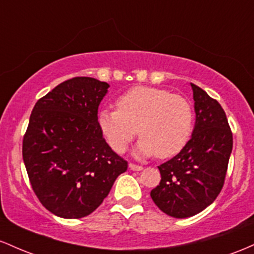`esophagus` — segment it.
<instances>
[{
    "instance_id": "34e87169",
    "label": "esophagus",
    "mask_w": 254,
    "mask_h": 254,
    "mask_svg": "<svg viewBox=\"0 0 254 254\" xmlns=\"http://www.w3.org/2000/svg\"><path fill=\"white\" fill-rule=\"evenodd\" d=\"M128 167H129L130 170H134V172H140V170H142L141 165H136V164L129 163V164H128Z\"/></svg>"
}]
</instances>
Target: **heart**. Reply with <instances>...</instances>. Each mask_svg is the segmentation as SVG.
<instances>
[{"label":"heart","mask_w":254,"mask_h":254,"mask_svg":"<svg viewBox=\"0 0 254 254\" xmlns=\"http://www.w3.org/2000/svg\"><path fill=\"white\" fill-rule=\"evenodd\" d=\"M118 109H103L98 126L114 151L122 153L138 133V157L169 158L189 144L194 114L185 97L157 87L135 86L120 96Z\"/></svg>","instance_id":"heart-1"}]
</instances>
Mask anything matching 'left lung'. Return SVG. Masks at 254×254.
<instances>
[{
    "instance_id": "1",
    "label": "left lung",
    "mask_w": 254,
    "mask_h": 254,
    "mask_svg": "<svg viewBox=\"0 0 254 254\" xmlns=\"http://www.w3.org/2000/svg\"><path fill=\"white\" fill-rule=\"evenodd\" d=\"M195 125L175 157L158 167L161 182L151 198L161 211L187 218L211 205L221 192L233 150V134L221 104L190 82Z\"/></svg>"
}]
</instances>
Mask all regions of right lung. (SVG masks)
Masks as SVG:
<instances>
[{"label": "right lung", "instance_id": "right-lung-1", "mask_svg": "<svg viewBox=\"0 0 254 254\" xmlns=\"http://www.w3.org/2000/svg\"><path fill=\"white\" fill-rule=\"evenodd\" d=\"M108 89L104 81L76 76L42 97L30 116L22 158L37 198L59 217L92 213L127 170L98 126Z\"/></svg>", "mask_w": 254, "mask_h": 254}]
</instances>
